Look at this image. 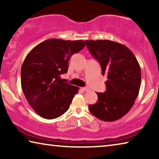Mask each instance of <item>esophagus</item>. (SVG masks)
<instances>
[{
  "mask_svg": "<svg viewBox=\"0 0 159 159\" xmlns=\"http://www.w3.org/2000/svg\"><path fill=\"white\" fill-rule=\"evenodd\" d=\"M82 89L84 91H89L90 90V88L88 87H83V88H82Z\"/></svg>",
  "mask_w": 159,
  "mask_h": 159,
  "instance_id": "obj_1",
  "label": "esophagus"
}]
</instances>
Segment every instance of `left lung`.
<instances>
[{"label":"left lung","mask_w":159,"mask_h":159,"mask_svg":"<svg viewBox=\"0 0 159 159\" xmlns=\"http://www.w3.org/2000/svg\"><path fill=\"white\" fill-rule=\"evenodd\" d=\"M107 76L106 91L96 93L98 99L90 104L91 114L104 121H114L130 111L138 95L141 69L133 53L118 43L109 40L85 41Z\"/></svg>","instance_id":"left-lung-1"}]
</instances>
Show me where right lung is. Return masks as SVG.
Instances as JSON below:
<instances>
[{"label": "right lung", "instance_id": "1", "mask_svg": "<svg viewBox=\"0 0 159 159\" xmlns=\"http://www.w3.org/2000/svg\"><path fill=\"white\" fill-rule=\"evenodd\" d=\"M83 41L50 39L34 47L21 69V85L26 100L40 116L60 117L69 109L79 88L61 79L69 60L85 47Z\"/></svg>", "mask_w": 159, "mask_h": 159}]
</instances>
